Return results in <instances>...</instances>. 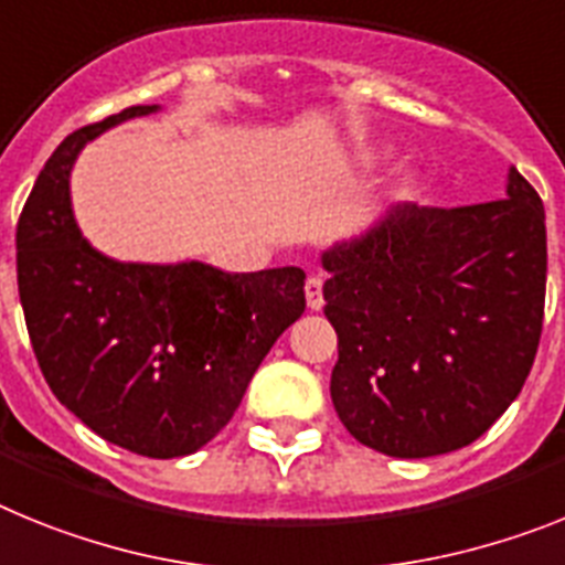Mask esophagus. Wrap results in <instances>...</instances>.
<instances>
[{
  "label": "esophagus",
  "instance_id": "obj_1",
  "mask_svg": "<svg viewBox=\"0 0 565 565\" xmlns=\"http://www.w3.org/2000/svg\"><path fill=\"white\" fill-rule=\"evenodd\" d=\"M303 292H307V307H310L312 312L321 310L323 307V278L321 276L307 278V287H303Z\"/></svg>",
  "mask_w": 565,
  "mask_h": 565
}]
</instances>
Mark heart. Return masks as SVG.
I'll list each match as a JSON object with an SVG mask.
<instances>
[{
    "mask_svg": "<svg viewBox=\"0 0 565 565\" xmlns=\"http://www.w3.org/2000/svg\"><path fill=\"white\" fill-rule=\"evenodd\" d=\"M398 193H406V184H398Z\"/></svg>",
    "mask_w": 565,
    "mask_h": 565,
    "instance_id": "b5f03b06",
    "label": "heart"
}]
</instances>
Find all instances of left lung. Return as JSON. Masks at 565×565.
I'll return each mask as SVG.
<instances>
[{
    "label": "left lung",
    "instance_id": "1",
    "mask_svg": "<svg viewBox=\"0 0 565 565\" xmlns=\"http://www.w3.org/2000/svg\"><path fill=\"white\" fill-rule=\"evenodd\" d=\"M321 264L330 395L352 438L390 458L446 455L518 398L543 330L546 213L514 167L507 199L395 204Z\"/></svg>",
    "mask_w": 565,
    "mask_h": 565
}]
</instances>
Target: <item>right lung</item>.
I'll return each mask as SVG.
<instances>
[{"instance_id":"obj_1","label":"right lung","mask_w":565,"mask_h":565,"mask_svg":"<svg viewBox=\"0 0 565 565\" xmlns=\"http://www.w3.org/2000/svg\"><path fill=\"white\" fill-rule=\"evenodd\" d=\"M159 110L127 107L53 150L19 215L17 276L28 335L58 404L110 444L164 460L199 452L230 424L307 301L298 267L116 262L82 235L71 204L82 147Z\"/></svg>"}]
</instances>
